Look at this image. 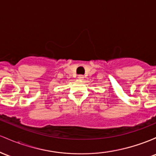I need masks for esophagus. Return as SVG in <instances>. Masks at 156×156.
Listing matches in <instances>:
<instances>
[{
	"label": "esophagus",
	"instance_id": "34e87169",
	"mask_svg": "<svg viewBox=\"0 0 156 156\" xmlns=\"http://www.w3.org/2000/svg\"><path fill=\"white\" fill-rule=\"evenodd\" d=\"M78 79H79V80H83V79H84V76H83V75H79V76H78Z\"/></svg>",
	"mask_w": 156,
	"mask_h": 156
}]
</instances>
